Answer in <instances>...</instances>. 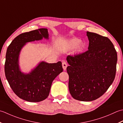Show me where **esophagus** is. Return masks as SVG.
<instances>
[{
	"instance_id": "1",
	"label": "esophagus",
	"mask_w": 123,
	"mask_h": 123,
	"mask_svg": "<svg viewBox=\"0 0 123 123\" xmlns=\"http://www.w3.org/2000/svg\"><path fill=\"white\" fill-rule=\"evenodd\" d=\"M62 68H63V69L64 70V71H65V70L66 69V68L67 67V64L66 62L64 61L62 62Z\"/></svg>"
}]
</instances>
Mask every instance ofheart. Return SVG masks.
<instances>
[{
  "mask_svg": "<svg viewBox=\"0 0 123 123\" xmlns=\"http://www.w3.org/2000/svg\"><path fill=\"white\" fill-rule=\"evenodd\" d=\"M67 48L68 49H72L75 47V51L80 52L82 51L85 48L86 44L83 42L81 41V40L77 37L70 39L67 42Z\"/></svg>",
  "mask_w": 123,
  "mask_h": 123,
  "instance_id": "1",
  "label": "heart"
}]
</instances>
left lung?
I'll return each mask as SVG.
<instances>
[{
    "label": "left lung",
    "mask_w": 123,
    "mask_h": 123,
    "mask_svg": "<svg viewBox=\"0 0 123 123\" xmlns=\"http://www.w3.org/2000/svg\"><path fill=\"white\" fill-rule=\"evenodd\" d=\"M88 50L68 56V88L74 99L91 101L102 96L115 77L117 52L107 37L87 32Z\"/></svg>",
    "instance_id": "left-lung-1"
}]
</instances>
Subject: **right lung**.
Returning a JSON list of instances; mask_svg holds the SVG:
<instances>
[{"label":"right lung","mask_w":123,"mask_h":123,"mask_svg":"<svg viewBox=\"0 0 123 123\" xmlns=\"http://www.w3.org/2000/svg\"><path fill=\"white\" fill-rule=\"evenodd\" d=\"M49 39L48 29H39L22 33L16 37L7 49L5 73L12 91L20 98L36 102L49 96L52 83L63 71L61 62L48 63L42 61L29 73L21 71L19 66L20 52L26 43Z\"/></svg>","instance_id":"add662e5"}]
</instances>
